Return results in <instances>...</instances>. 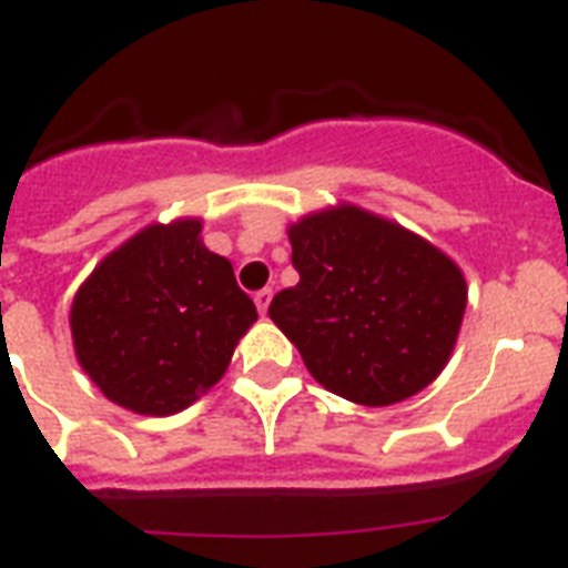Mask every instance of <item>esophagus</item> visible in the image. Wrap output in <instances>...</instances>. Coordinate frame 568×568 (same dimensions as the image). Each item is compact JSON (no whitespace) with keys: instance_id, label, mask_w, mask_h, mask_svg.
<instances>
[{"instance_id":"34e87169","label":"esophagus","mask_w":568,"mask_h":568,"mask_svg":"<svg viewBox=\"0 0 568 568\" xmlns=\"http://www.w3.org/2000/svg\"><path fill=\"white\" fill-rule=\"evenodd\" d=\"M253 298H255V307H258V313L264 315V313H267V307H270V298H273V290H270V287L258 290V293H255Z\"/></svg>"}]
</instances>
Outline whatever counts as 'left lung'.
<instances>
[{"instance_id": "obj_1", "label": "left lung", "mask_w": 568, "mask_h": 568, "mask_svg": "<svg viewBox=\"0 0 568 568\" xmlns=\"http://www.w3.org/2000/svg\"><path fill=\"white\" fill-rule=\"evenodd\" d=\"M298 284L270 318L324 389L389 406L433 384L466 310V281L429 241L358 207L290 227Z\"/></svg>"}]
</instances>
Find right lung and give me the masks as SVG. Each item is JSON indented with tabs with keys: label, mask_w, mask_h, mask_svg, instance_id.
<instances>
[{
	"label": "right lung",
	"mask_w": 568,
	"mask_h": 568,
	"mask_svg": "<svg viewBox=\"0 0 568 568\" xmlns=\"http://www.w3.org/2000/svg\"><path fill=\"white\" fill-rule=\"evenodd\" d=\"M202 222L153 224L110 253L73 298L77 358L113 404L173 415L227 369L258 313Z\"/></svg>",
	"instance_id": "right-lung-1"
}]
</instances>
